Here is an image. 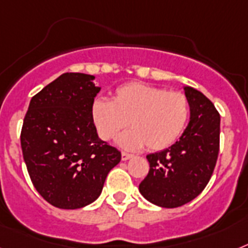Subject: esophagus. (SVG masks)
Returning <instances> with one entry per match:
<instances>
[{
  "instance_id": "obj_1",
  "label": "esophagus",
  "mask_w": 248,
  "mask_h": 248,
  "mask_svg": "<svg viewBox=\"0 0 248 248\" xmlns=\"http://www.w3.org/2000/svg\"><path fill=\"white\" fill-rule=\"evenodd\" d=\"M121 156H122V160H124V161H126V160H128V159H131V157H132V154H128V153H122L121 154Z\"/></svg>"
}]
</instances>
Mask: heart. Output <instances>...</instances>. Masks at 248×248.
<instances>
[{
  "label": "heart",
  "instance_id": "1",
  "mask_svg": "<svg viewBox=\"0 0 248 248\" xmlns=\"http://www.w3.org/2000/svg\"><path fill=\"white\" fill-rule=\"evenodd\" d=\"M94 127L102 140L118 137L120 146L137 150H164L179 140L190 118V102L182 92L131 82L118 87L112 101L97 98L91 107Z\"/></svg>",
  "mask_w": 248,
  "mask_h": 248
}]
</instances>
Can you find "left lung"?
<instances>
[{"label":"left lung","mask_w":248,"mask_h":248,"mask_svg":"<svg viewBox=\"0 0 248 248\" xmlns=\"http://www.w3.org/2000/svg\"><path fill=\"white\" fill-rule=\"evenodd\" d=\"M190 102L188 127L174 145L150 154L149 174L139 190L153 204L176 208L201 194L211 179L219 153L220 117L204 94L185 87Z\"/></svg>","instance_id":"1"}]
</instances>
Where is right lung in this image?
I'll use <instances>...</instances> for the list:
<instances>
[{"label":"right lung","instance_id":"add662e5","mask_svg":"<svg viewBox=\"0 0 248 248\" xmlns=\"http://www.w3.org/2000/svg\"><path fill=\"white\" fill-rule=\"evenodd\" d=\"M94 77L64 73L30 101L21 149L35 189L47 203L78 209L101 194L121 153L98 137L91 107L99 87Z\"/></svg>","mask_w":248,"mask_h":248}]
</instances>
